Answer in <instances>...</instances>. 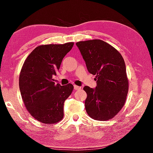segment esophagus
Returning a JSON list of instances; mask_svg holds the SVG:
<instances>
[{"label": "esophagus", "mask_w": 153, "mask_h": 153, "mask_svg": "<svg viewBox=\"0 0 153 153\" xmlns=\"http://www.w3.org/2000/svg\"><path fill=\"white\" fill-rule=\"evenodd\" d=\"M74 89L76 90H80L82 88L80 86H76V85H74Z\"/></svg>", "instance_id": "esophagus-1"}]
</instances>
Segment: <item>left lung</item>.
I'll use <instances>...</instances> for the list:
<instances>
[{
  "label": "left lung",
  "mask_w": 153,
  "mask_h": 153,
  "mask_svg": "<svg viewBox=\"0 0 153 153\" xmlns=\"http://www.w3.org/2000/svg\"><path fill=\"white\" fill-rule=\"evenodd\" d=\"M89 73L96 76L97 86H84L86 111L98 121L111 120L123 107L128 92L125 62L121 54L101 40L76 43Z\"/></svg>",
  "instance_id": "obj_1"
}]
</instances>
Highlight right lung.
<instances>
[{
	"mask_svg": "<svg viewBox=\"0 0 153 153\" xmlns=\"http://www.w3.org/2000/svg\"><path fill=\"white\" fill-rule=\"evenodd\" d=\"M73 46L74 42L39 46L23 65L19 79L21 95L29 113L41 123L53 124L63 117L64 102L74 86L55 84L53 77Z\"/></svg>",
	"mask_w": 153,
	"mask_h": 153,
	"instance_id": "add662e5",
	"label": "right lung"
}]
</instances>
